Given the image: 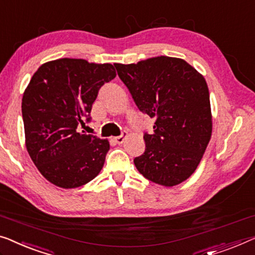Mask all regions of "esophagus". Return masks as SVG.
I'll use <instances>...</instances> for the list:
<instances>
[{
	"label": "esophagus",
	"instance_id": "1",
	"mask_svg": "<svg viewBox=\"0 0 255 255\" xmlns=\"http://www.w3.org/2000/svg\"><path fill=\"white\" fill-rule=\"evenodd\" d=\"M125 136H127V133H124L122 134V135H119V136H114L113 138V140L114 141H115L117 145H121V143H123L124 142V140H125Z\"/></svg>",
	"mask_w": 255,
	"mask_h": 255
}]
</instances>
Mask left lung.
I'll list each match as a JSON object with an SVG mask.
<instances>
[{
    "mask_svg": "<svg viewBox=\"0 0 255 255\" xmlns=\"http://www.w3.org/2000/svg\"><path fill=\"white\" fill-rule=\"evenodd\" d=\"M115 68L143 114L155 119L143 134L138 171L163 186L178 185L195 171L212 136L209 91L201 73L182 58L157 56Z\"/></svg>",
    "mask_w": 255,
    "mask_h": 255,
    "instance_id": "obj_1",
    "label": "left lung"
}]
</instances>
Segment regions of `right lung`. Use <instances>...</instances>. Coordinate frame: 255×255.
I'll list each match as a JSON object with an SVG mask.
<instances>
[{
    "mask_svg": "<svg viewBox=\"0 0 255 255\" xmlns=\"http://www.w3.org/2000/svg\"><path fill=\"white\" fill-rule=\"evenodd\" d=\"M116 77L114 65L82 58L47 62L29 80L21 100L25 145L40 173L54 185L75 189L99 175L108 139L77 131L105 83Z\"/></svg>",
    "mask_w": 255,
    "mask_h": 255,
    "instance_id": "right-lung-1",
    "label": "right lung"
}]
</instances>
